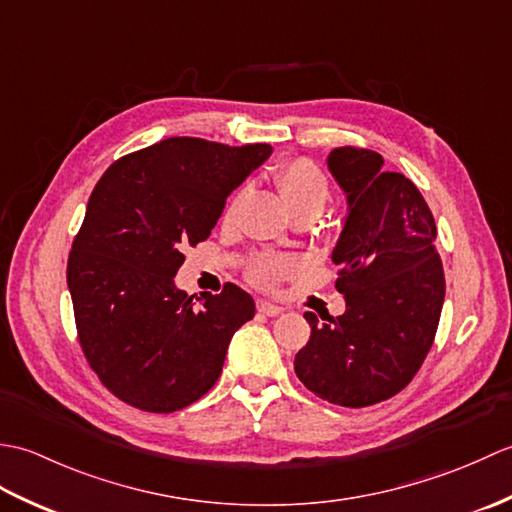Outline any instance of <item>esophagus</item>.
I'll return each mask as SVG.
<instances>
[{"instance_id":"34e87169","label":"esophagus","mask_w":512,"mask_h":512,"mask_svg":"<svg viewBox=\"0 0 512 512\" xmlns=\"http://www.w3.org/2000/svg\"><path fill=\"white\" fill-rule=\"evenodd\" d=\"M257 310L262 312V314H266V317H277V314L284 312V308L275 306V303H270V301H266V299H262V301L257 303Z\"/></svg>"}]
</instances>
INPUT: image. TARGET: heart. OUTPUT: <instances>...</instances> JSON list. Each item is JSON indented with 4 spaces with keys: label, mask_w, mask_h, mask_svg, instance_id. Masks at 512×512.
I'll return each mask as SVG.
<instances>
[{
    "label": "heart",
    "mask_w": 512,
    "mask_h": 512,
    "mask_svg": "<svg viewBox=\"0 0 512 512\" xmlns=\"http://www.w3.org/2000/svg\"><path fill=\"white\" fill-rule=\"evenodd\" d=\"M275 184L290 213L297 209H312L321 213L325 202H328V178H325V173L314 165V162L306 158L290 160L284 162V165H279L275 171ZM237 202L239 195H235L231 204L226 206V220H231L235 215ZM295 270V259L284 255H264L257 259L253 268H250V279L264 288H273L281 279L295 273Z\"/></svg>",
    "instance_id": "obj_1"
}]
</instances>
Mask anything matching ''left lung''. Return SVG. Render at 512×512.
I'll return each mask as SVG.
<instances>
[{
  "instance_id": "obj_1",
  "label": "left lung",
  "mask_w": 512,
  "mask_h": 512,
  "mask_svg": "<svg viewBox=\"0 0 512 512\" xmlns=\"http://www.w3.org/2000/svg\"><path fill=\"white\" fill-rule=\"evenodd\" d=\"M328 171L347 200L332 250L345 312L303 314L312 332L295 372L332 405L369 407L405 389L431 350L444 303L436 222L416 184L385 171L376 151L332 149Z\"/></svg>"
}]
</instances>
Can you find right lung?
Listing matches in <instances>:
<instances>
[{
	"instance_id": "1",
	"label": "right lung",
	"mask_w": 512,
	"mask_h": 512,
	"mask_svg": "<svg viewBox=\"0 0 512 512\" xmlns=\"http://www.w3.org/2000/svg\"><path fill=\"white\" fill-rule=\"evenodd\" d=\"M273 154L167 138L134 151L96 184L68 259L83 354L127 405L169 413L202 398L222 374L233 334L255 317L235 284L189 297L173 277L184 248L204 242L226 198Z\"/></svg>"
}]
</instances>
